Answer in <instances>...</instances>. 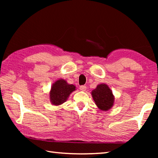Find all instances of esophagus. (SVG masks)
<instances>
[{"mask_svg": "<svg viewBox=\"0 0 158 158\" xmlns=\"http://www.w3.org/2000/svg\"><path fill=\"white\" fill-rule=\"evenodd\" d=\"M79 89H80V90H81V91H85L87 88L85 85H81L79 87Z\"/></svg>", "mask_w": 158, "mask_h": 158, "instance_id": "esophagus-1", "label": "esophagus"}]
</instances>
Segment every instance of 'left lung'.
Returning <instances> with one entry per match:
<instances>
[{
  "label": "left lung",
  "instance_id": "8db88e82",
  "mask_svg": "<svg viewBox=\"0 0 158 158\" xmlns=\"http://www.w3.org/2000/svg\"><path fill=\"white\" fill-rule=\"evenodd\" d=\"M93 99L100 109L107 110L113 105L114 97L111 90L105 84H100L92 92Z\"/></svg>",
  "mask_w": 158,
  "mask_h": 158
}]
</instances>
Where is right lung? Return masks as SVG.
<instances>
[{"mask_svg": "<svg viewBox=\"0 0 158 158\" xmlns=\"http://www.w3.org/2000/svg\"><path fill=\"white\" fill-rule=\"evenodd\" d=\"M75 90V86L69 85L65 80L60 79L52 86L50 100L54 105H60L64 102L70 93Z\"/></svg>", "mask_w": 158, "mask_h": 158, "instance_id": "right-lung-1", "label": "right lung"}]
</instances>
